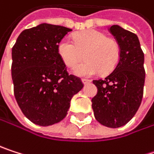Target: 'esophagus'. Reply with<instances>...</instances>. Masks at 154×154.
Here are the masks:
<instances>
[{
	"instance_id": "1",
	"label": "esophagus",
	"mask_w": 154,
	"mask_h": 154,
	"mask_svg": "<svg viewBox=\"0 0 154 154\" xmlns=\"http://www.w3.org/2000/svg\"><path fill=\"white\" fill-rule=\"evenodd\" d=\"M91 81L89 80V79H82V83L84 84V85H87V84H89Z\"/></svg>"
}]
</instances>
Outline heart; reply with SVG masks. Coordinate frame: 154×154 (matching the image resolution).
Segmentation results:
<instances>
[{
    "label": "heart",
    "instance_id": "1",
    "mask_svg": "<svg viewBox=\"0 0 154 154\" xmlns=\"http://www.w3.org/2000/svg\"><path fill=\"white\" fill-rule=\"evenodd\" d=\"M74 41L62 38L57 44V52L64 64L73 67L84 57L87 61L76 66L73 73L79 76H91L100 71L106 74L115 69L120 58L117 42L97 29H88L74 35Z\"/></svg>",
    "mask_w": 154,
    "mask_h": 154
}]
</instances>
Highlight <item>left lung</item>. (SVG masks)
Here are the masks:
<instances>
[{
	"mask_svg": "<svg viewBox=\"0 0 154 154\" xmlns=\"http://www.w3.org/2000/svg\"><path fill=\"white\" fill-rule=\"evenodd\" d=\"M120 48V58L105 79L93 80L97 94L92 98L96 119L103 125L118 128L136 114L143 94L144 55L138 37L118 25L109 29Z\"/></svg>",
	"mask_w": 154,
	"mask_h": 154,
	"instance_id": "obj_1",
	"label": "left lung"
}]
</instances>
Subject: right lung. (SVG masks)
<instances>
[{
    "label": "right lung",
    "instance_id": "right-lung-1",
    "mask_svg": "<svg viewBox=\"0 0 154 154\" xmlns=\"http://www.w3.org/2000/svg\"><path fill=\"white\" fill-rule=\"evenodd\" d=\"M71 29L40 23L23 30L11 50L14 96L33 124L48 126L65 118L81 80L66 71L57 44Z\"/></svg>",
    "mask_w": 154,
    "mask_h": 154
}]
</instances>
